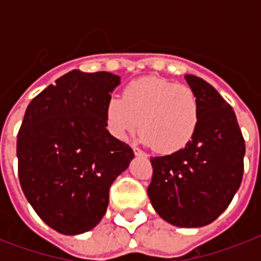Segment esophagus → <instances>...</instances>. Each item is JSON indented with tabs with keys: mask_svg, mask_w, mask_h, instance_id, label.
<instances>
[{
	"mask_svg": "<svg viewBox=\"0 0 261 261\" xmlns=\"http://www.w3.org/2000/svg\"><path fill=\"white\" fill-rule=\"evenodd\" d=\"M133 150H134V154L138 155V157H145V159H146V157H147L146 153H143V151L141 150V149H138V147H137V146H133Z\"/></svg>",
	"mask_w": 261,
	"mask_h": 261,
	"instance_id": "obj_1",
	"label": "esophagus"
}]
</instances>
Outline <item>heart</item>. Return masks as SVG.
Listing matches in <instances>:
<instances>
[{"label": "heart", "instance_id": "1", "mask_svg": "<svg viewBox=\"0 0 261 261\" xmlns=\"http://www.w3.org/2000/svg\"><path fill=\"white\" fill-rule=\"evenodd\" d=\"M199 101L194 90L160 77H142L127 84L122 98L106 106L107 130L124 141L138 130L142 141L163 154L188 146L199 126Z\"/></svg>", "mask_w": 261, "mask_h": 261}]
</instances>
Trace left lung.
Instances as JSON below:
<instances>
[{
	"instance_id": "obj_1",
	"label": "left lung",
	"mask_w": 261,
	"mask_h": 261,
	"mask_svg": "<svg viewBox=\"0 0 261 261\" xmlns=\"http://www.w3.org/2000/svg\"><path fill=\"white\" fill-rule=\"evenodd\" d=\"M199 101V126L188 146L151 157L147 195L157 214L180 227H200L218 218L241 186L245 142L236 114L204 80L187 74Z\"/></svg>"
}]
</instances>
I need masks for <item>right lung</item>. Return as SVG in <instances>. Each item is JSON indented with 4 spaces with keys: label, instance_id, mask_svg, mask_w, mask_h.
Listing matches in <instances>:
<instances>
[{
    "label": "right lung",
    "instance_id": "right-lung-1",
    "mask_svg": "<svg viewBox=\"0 0 261 261\" xmlns=\"http://www.w3.org/2000/svg\"><path fill=\"white\" fill-rule=\"evenodd\" d=\"M120 77L71 70L32 98L17 134L18 180L36 214L67 236L93 229L112 182L134 159L106 124Z\"/></svg>",
    "mask_w": 261,
    "mask_h": 261
}]
</instances>
